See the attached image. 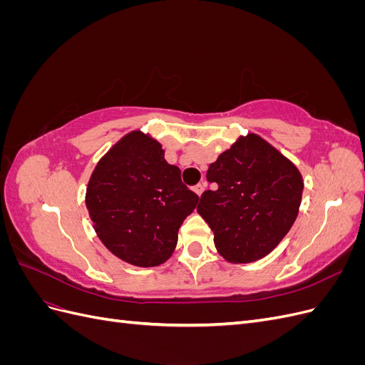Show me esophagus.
Here are the masks:
<instances>
[{
  "instance_id": "34e87169",
  "label": "esophagus",
  "mask_w": 365,
  "mask_h": 365,
  "mask_svg": "<svg viewBox=\"0 0 365 365\" xmlns=\"http://www.w3.org/2000/svg\"><path fill=\"white\" fill-rule=\"evenodd\" d=\"M193 192H195L197 196H201L202 192H204V184H196V185L193 187Z\"/></svg>"
}]
</instances>
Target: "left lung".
Wrapping results in <instances>:
<instances>
[{
	"mask_svg": "<svg viewBox=\"0 0 365 365\" xmlns=\"http://www.w3.org/2000/svg\"><path fill=\"white\" fill-rule=\"evenodd\" d=\"M197 213L212 228L227 262H256L277 247L295 222L303 176L297 165L257 134L240 135L207 170Z\"/></svg>",
	"mask_w": 365,
	"mask_h": 365,
	"instance_id": "obj_1",
	"label": "left lung"
}]
</instances>
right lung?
Here are the masks:
<instances>
[{
    "instance_id": "obj_1",
    "label": "right lung",
    "mask_w": 365,
    "mask_h": 365,
    "mask_svg": "<svg viewBox=\"0 0 365 365\" xmlns=\"http://www.w3.org/2000/svg\"><path fill=\"white\" fill-rule=\"evenodd\" d=\"M197 201L181 170L164 160L160 143L141 130H130L98 160L85 195L102 244L141 268L172 256L178 230Z\"/></svg>"
}]
</instances>
